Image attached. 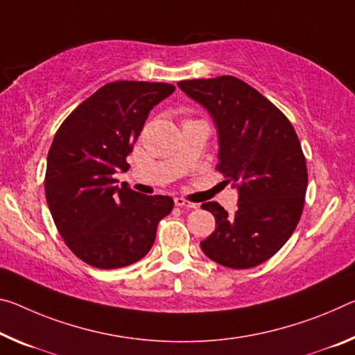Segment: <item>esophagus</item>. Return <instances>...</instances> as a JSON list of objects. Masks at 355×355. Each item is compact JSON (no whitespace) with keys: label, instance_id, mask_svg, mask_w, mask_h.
<instances>
[{"label":"esophagus","instance_id":"esophagus-1","mask_svg":"<svg viewBox=\"0 0 355 355\" xmlns=\"http://www.w3.org/2000/svg\"><path fill=\"white\" fill-rule=\"evenodd\" d=\"M175 205L177 207H183V208H198V204H194V202H189L183 198H177L175 199Z\"/></svg>","mask_w":355,"mask_h":355}]
</instances>
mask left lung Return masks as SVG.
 Returning a JSON list of instances; mask_svg holds the SVG:
<instances>
[{
  "label": "left lung",
  "mask_w": 355,
  "mask_h": 355,
  "mask_svg": "<svg viewBox=\"0 0 355 355\" xmlns=\"http://www.w3.org/2000/svg\"><path fill=\"white\" fill-rule=\"evenodd\" d=\"M178 87L213 116L216 171L239 189L234 215L218 202L202 204L216 229L200 248L219 266L256 267L283 248L300 221L308 187L300 140L283 112L237 77L182 80Z\"/></svg>",
  "instance_id": "left-lung-1"
}]
</instances>
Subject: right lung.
<instances>
[{
    "mask_svg": "<svg viewBox=\"0 0 355 355\" xmlns=\"http://www.w3.org/2000/svg\"><path fill=\"white\" fill-rule=\"evenodd\" d=\"M171 83L116 80L71 112L47 155L46 199L64 243L96 268H120L151 250L157 223L173 208L168 196H145L114 173L126 172L148 112L171 96Z\"/></svg>",
    "mask_w": 355,
    "mask_h": 355,
    "instance_id": "1",
    "label": "right lung"
}]
</instances>
